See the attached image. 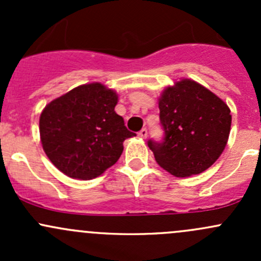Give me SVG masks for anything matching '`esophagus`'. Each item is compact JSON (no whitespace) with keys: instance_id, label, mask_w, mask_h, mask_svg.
<instances>
[{"instance_id":"esophagus-1","label":"esophagus","mask_w":261,"mask_h":261,"mask_svg":"<svg viewBox=\"0 0 261 261\" xmlns=\"http://www.w3.org/2000/svg\"><path fill=\"white\" fill-rule=\"evenodd\" d=\"M139 136H140V138H143V139H146L147 138V128H143V130L139 133Z\"/></svg>"}]
</instances>
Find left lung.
<instances>
[{
  "instance_id": "1",
  "label": "left lung",
  "mask_w": 261,
  "mask_h": 261,
  "mask_svg": "<svg viewBox=\"0 0 261 261\" xmlns=\"http://www.w3.org/2000/svg\"><path fill=\"white\" fill-rule=\"evenodd\" d=\"M164 138L147 146L162 168L175 177L208 169L227 144L231 114L227 105L191 80L168 87L159 99Z\"/></svg>"
}]
</instances>
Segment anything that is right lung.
Masks as SVG:
<instances>
[{
    "instance_id": "add662e5",
    "label": "right lung",
    "mask_w": 261,
    "mask_h": 261,
    "mask_svg": "<svg viewBox=\"0 0 261 261\" xmlns=\"http://www.w3.org/2000/svg\"><path fill=\"white\" fill-rule=\"evenodd\" d=\"M117 96L101 83L72 89L40 116V138L50 162L74 179H92L112 167L123 141L135 136L115 112Z\"/></svg>"
}]
</instances>
